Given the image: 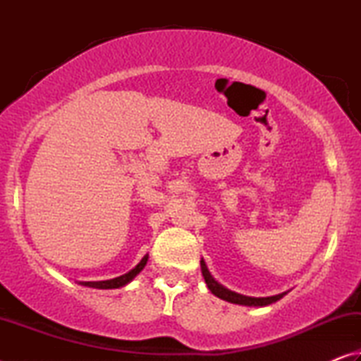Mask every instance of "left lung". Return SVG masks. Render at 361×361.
Segmentation results:
<instances>
[{
  "label": "left lung",
  "mask_w": 361,
  "mask_h": 361,
  "mask_svg": "<svg viewBox=\"0 0 361 361\" xmlns=\"http://www.w3.org/2000/svg\"><path fill=\"white\" fill-rule=\"evenodd\" d=\"M200 271H202V276L205 279V283L209 286V290L213 293V295L218 296L219 299H223V301H228L231 304H239V305H248V307H264V305H269L272 302H277L279 299H282L286 293H280V295L276 296H267V298H253V296H245V295H240V293H235V291H231L223 286L221 283H218L209 271V267H207L204 258L200 259Z\"/></svg>",
  "instance_id": "obj_1"
}]
</instances>
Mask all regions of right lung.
Wrapping results in <instances>:
<instances>
[{"instance_id": "obj_1", "label": "right lung", "mask_w": 361, "mask_h": 361, "mask_svg": "<svg viewBox=\"0 0 361 361\" xmlns=\"http://www.w3.org/2000/svg\"><path fill=\"white\" fill-rule=\"evenodd\" d=\"M148 255H145L142 261L138 264L130 269L129 272L124 274V276H119L116 279H109V280H99V282H79V285L82 286H89V288H99V290H114V288H121V286H126L127 283H130L133 279H135L140 272L143 271V267L148 262Z\"/></svg>"}]
</instances>
